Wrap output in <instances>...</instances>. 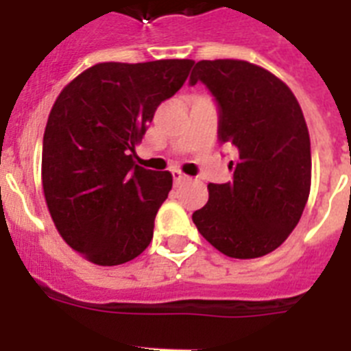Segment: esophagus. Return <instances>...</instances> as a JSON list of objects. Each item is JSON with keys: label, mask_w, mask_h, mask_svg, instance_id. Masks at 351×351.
<instances>
[{"label": "esophagus", "mask_w": 351, "mask_h": 351, "mask_svg": "<svg viewBox=\"0 0 351 351\" xmlns=\"http://www.w3.org/2000/svg\"><path fill=\"white\" fill-rule=\"evenodd\" d=\"M171 173H173V180H175V184H180V182L187 180V176H185L180 169H173Z\"/></svg>", "instance_id": "esophagus-1"}]
</instances>
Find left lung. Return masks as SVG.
Instances as JSON below:
<instances>
[{
	"mask_svg": "<svg viewBox=\"0 0 351 351\" xmlns=\"http://www.w3.org/2000/svg\"><path fill=\"white\" fill-rule=\"evenodd\" d=\"M203 82L219 103V141L234 144L230 182L208 184V202L193 214L199 234L232 258L276 250L298 225L311 193V137L302 107L278 76L252 62L199 60Z\"/></svg>",
	"mask_w": 351,
	"mask_h": 351,
	"instance_id": "1",
	"label": "left lung"
}]
</instances>
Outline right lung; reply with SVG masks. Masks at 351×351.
I'll list each match as a JSON object with an SVG mask.
<instances>
[{
  "instance_id": "add662e5",
  "label": "right lung",
  "mask_w": 351,
  "mask_h": 351,
  "mask_svg": "<svg viewBox=\"0 0 351 351\" xmlns=\"http://www.w3.org/2000/svg\"><path fill=\"white\" fill-rule=\"evenodd\" d=\"M194 60L101 62L62 89L43 141V191L58 234L98 266H117L148 248L169 171L135 164V146Z\"/></svg>"
}]
</instances>
